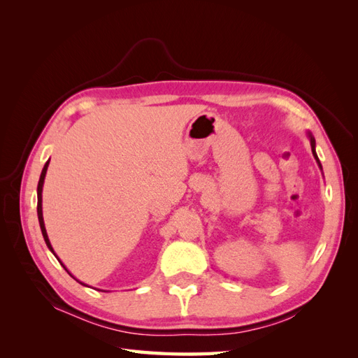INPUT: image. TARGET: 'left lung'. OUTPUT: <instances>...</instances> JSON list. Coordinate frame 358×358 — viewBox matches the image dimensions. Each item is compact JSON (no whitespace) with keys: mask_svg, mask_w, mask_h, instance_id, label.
Here are the masks:
<instances>
[{"mask_svg":"<svg viewBox=\"0 0 358 358\" xmlns=\"http://www.w3.org/2000/svg\"><path fill=\"white\" fill-rule=\"evenodd\" d=\"M308 137H309V140H310V148H312V154H313V158L317 159V162H318V166H320V169L322 170V167H321V162H320V159H318V155H317V152H315V138H313V136L308 131Z\"/></svg>","mask_w":358,"mask_h":358,"instance_id":"8db88e82","label":"left lung"}]
</instances>
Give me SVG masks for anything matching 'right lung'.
<instances>
[{"label":"right lung","instance_id":"right-lung-1","mask_svg":"<svg viewBox=\"0 0 358 358\" xmlns=\"http://www.w3.org/2000/svg\"><path fill=\"white\" fill-rule=\"evenodd\" d=\"M49 161L50 159H48L46 161V164H45V167H43V170H41V175H40V180H38V185H37V215H38V222H40V229H41V234H43V237H45V242H46V245H48V248L50 249V252L55 255L57 258H58V255L55 254V251H53V248H52V245H50V241H49V237H48V233H46V227H45V220H43V208H41V192H43V183H45V178H46V171H48V167H49ZM58 262L61 263V259L58 258ZM61 266L67 270V267L64 266L62 263H61ZM69 272V270H67ZM69 275H71L70 272H69ZM73 276V275H71ZM74 278V276H73ZM76 279V278H74ZM78 280V279H76ZM78 282H80V280H78ZM82 285H85L83 282H80ZM85 287H88V285H85Z\"/></svg>","mask_w":358,"mask_h":358}]
</instances>
